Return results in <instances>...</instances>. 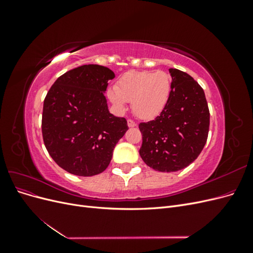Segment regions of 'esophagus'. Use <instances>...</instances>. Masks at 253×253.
Listing matches in <instances>:
<instances>
[{
	"mask_svg": "<svg viewBox=\"0 0 253 253\" xmlns=\"http://www.w3.org/2000/svg\"><path fill=\"white\" fill-rule=\"evenodd\" d=\"M127 126H128V127H134V126H136L135 121L132 120V119H128V120H127Z\"/></svg>",
	"mask_w": 253,
	"mask_h": 253,
	"instance_id": "34e87169",
	"label": "esophagus"
}]
</instances>
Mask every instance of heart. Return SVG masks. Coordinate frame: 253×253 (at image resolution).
I'll return each mask as SVG.
<instances>
[{"label":"heart","mask_w":253,"mask_h":253,"mask_svg":"<svg viewBox=\"0 0 253 253\" xmlns=\"http://www.w3.org/2000/svg\"><path fill=\"white\" fill-rule=\"evenodd\" d=\"M172 88L171 76L164 71L126 73L115 88L108 90L110 101L124 111L126 101H132V111L141 119H153L169 102Z\"/></svg>","instance_id":"heart-1"}]
</instances>
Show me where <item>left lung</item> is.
<instances>
[{"label":"left lung","instance_id":"obj_1","mask_svg":"<svg viewBox=\"0 0 253 253\" xmlns=\"http://www.w3.org/2000/svg\"><path fill=\"white\" fill-rule=\"evenodd\" d=\"M169 102L154 120L140 122L139 154L152 169L175 172L192 164L209 133L210 113L204 89L190 75L170 68Z\"/></svg>","mask_w":253,"mask_h":253}]
</instances>
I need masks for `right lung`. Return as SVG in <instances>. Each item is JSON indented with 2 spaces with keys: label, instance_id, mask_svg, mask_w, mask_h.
Listing matches in <instances>:
<instances>
[{
  "label": "right lung",
  "instance_id": "add662e5",
  "mask_svg": "<svg viewBox=\"0 0 253 253\" xmlns=\"http://www.w3.org/2000/svg\"><path fill=\"white\" fill-rule=\"evenodd\" d=\"M114 77L101 65L76 67L60 76L44 99L43 141L55 163L68 173H102L128 129L126 118L114 116L106 104L104 91Z\"/></svg>",
  "mask_w": 253,
  "mask_h": 253
}]
</instances>
